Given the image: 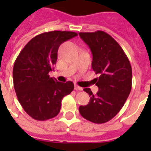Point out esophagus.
<instances>
[{
    "label": "esophagus",
    "instance_id": "34e87169",
    "mask_svg": "<svg viewBox=\"0 0 151 151\" xmlns=\"http://www.w3.org/2000/svg\"><path fill=\"white\" fill-rule=\"evenodd\" d=\"M74 88H75V90H77V91H82L83 88L81 87H80V86H78V85H74Z\"/></svg>",
    "mask_w": 151,
    "mask_h": 151
}]
</instances>
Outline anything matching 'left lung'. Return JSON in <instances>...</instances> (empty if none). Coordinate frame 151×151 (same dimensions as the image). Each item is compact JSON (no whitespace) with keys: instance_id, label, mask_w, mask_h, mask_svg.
Returning <instances> with one entry per match:
<instances>
[{"instance_id":"obj_1","label":"left lung","mask_w":151,"mask_h":151,"mask_svg":"<svg viewBox=\"0 0 151 151\" xmlns=\"http://www.w3.org/2000/svg\"><path fill=\"white\" fill-rule=\"evenodd\" d=\"M92 54V67L99 78L95 79L99 88L96 96L89 88V103L80 106L84 118L96 124L109 122L123 107L132 88V71L130 62L119 44L105 32L79 33Z\"/></svg>"}]
</instances>
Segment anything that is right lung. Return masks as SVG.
<instances>
[{"label": "right lung", "mask_w": 151, "mask_h": 151, "mask_svg": "<svg viewBox=\"0 0 151 151\" xmlns=\"http://www.w3.org/2000/svg\"><path fill=\"white\" fill-rule=\"evenodd\" d=\"M75 32H46L32 38L20 52L13 67V82L18 100L32 118L45 121L60 111L62 99L70 94L72 81L59 82L49 77L57 61L61 44L74 37Z\"/></svg>", "instance_id": "right-lung-1"}]
</instances>
